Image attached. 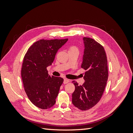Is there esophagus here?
<instances>
[{
  "mask_svg": "<svg viewBox=\"0 0 133 133\" xmlns=\"http://www.w3.org/2000/svg\"><path fill=\"white\" fill-rule=\"evenodd\" d=\"M69 80H68V79H64V82H63V83H64V84H66L69 83Z\"/></svg>",
  "mask_w": 133,
  "mask_h": 133,
  "instance_id": "34e87169",
  "label": "esophagus"
}]
</instances>
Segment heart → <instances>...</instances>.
Returning a JSON list of instances; mask_svg holds the SVG:
<instances>
[{"mask_svg":"<svg viewBox=\"0 0 133 133\" xmlns=\"http://www.w3.org/2000/svg\"><path fill=\"white\" fill-rule=\"evenodd\" d=\"M78 50V49H77V48H76V47L72 46L71 48H70V50Z\"/></svg>","mask_w":133,"mask_h":133,"instance_id":"b5f03b06","label":"heart"}]
</instances>
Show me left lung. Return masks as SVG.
Masks as SVG:
<instances>
[{
    "label": "left lung",
    "mask_w": 133,
    "mask_h": 133,
    "mask_svg": "<svg viewBox=\"0 0 133 133\" xmlns=\"http://www.w3.org/2000/svg\"><path fill=\"white\" fill-rule=\"evenodd\" d=\"M84 49L82 68L85 82L82 85L73 81L75 89L72 94L73 105L82 110L93 107L101 99L108 78V62L102 45L90 38H83Z\"/></svg>",
    "instance_id": "1"
}]
</instances>
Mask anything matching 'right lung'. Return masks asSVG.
<instances>
[{"label": "right lung", "instance_id": "obj_1", "mask_svg": "<svg viewBox=\"0 0 133 133\" xmlns=\"http://www.w3.org/2000/svg\"><path fill=\"white\" fill-rule=\"evenodd\" d=\"M68 41L42 39L36 42L27 51L21 71L24 88L30 102L42 109L53 107L64 80L48 74L58 50Z\"/></svg>", "mask_w": 133, "mask_h": 133}]
</instances>
